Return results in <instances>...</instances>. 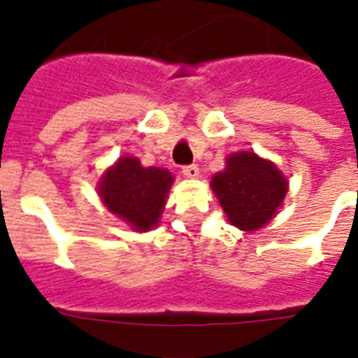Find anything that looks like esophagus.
Returning <instances> with one entry per match:
<instances>
[{
  "mask_svg": "<svg viewBox=\"0 0 358 358\" xmlns=\"http://www.w3.org/2000/svg\"><path fill=\"white\" fill-rule=\"evenodd\" d=\"M182 174L186 178H197L199 176V169H197V164H186V166H182Z\"/></svg>",
  "mask_w": 358,
  "mask_h": 358,
  "instance_id": "obj_1",
  "label": "esophagus"
}]
</instances>
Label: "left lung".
<instances>
[{
  "label": "left lung",
  "instance_id": "1",
  "mask_svg": "<svg viewBox=\"0 0 358 358\" xmlns=\"http://www.w3.org/2000/svg\"><path fill=\"white\" fill-rule=\"evenodd\" d=\"M210 187L230 224L253 232L278 213L287 194V178L253 151H238L226 159L224 171L213 176Z\"/></svg>",
  "mask_w": 358,
  "mask_h": 358
}]
</instances>
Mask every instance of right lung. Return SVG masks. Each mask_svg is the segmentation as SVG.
Segmentation results:
<instances>
[{
    "label": "right lung",
    "instance_id": "right-lung-1",
    "mask_svg": "<svg viewBox=\"0 0 358 358\" xmlns=\"http://www.w3.org/2000/svg\"><path fill=\"white\" fill-rule=\"evenodd\" d=\"M172 182V172L166 169L141 166L136 157H120L103 172L97 192L113 215L136 232H148L159 224Z\"/></svg>",
    "mask_w": 358,
    "mask_h": 358
}]
</instances>
